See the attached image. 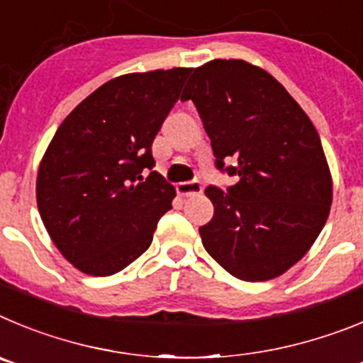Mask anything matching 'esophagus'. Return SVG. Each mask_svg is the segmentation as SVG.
<instances>
[{
  "instance_id": "1",
  "label": "esophagus",
  "mask_w": 363,
  "mask_h": 363,
  "mask_svg": "<svg viewBox=\"0 0 363 363\" xmlns=\"http://www.w3.org/2000/svg\"><path fill=\"white\" fill-rule=\"evenodd\" d=\"M175 189H177V194L181 195V197H189V195L202 194V184L199 181L179 182V184L175 186Z\"/></svg>"
}]
</instances>
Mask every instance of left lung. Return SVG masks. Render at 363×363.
<instances>
[{"mask_svg": "<svg viewBox=\"0 0 363 363\" xmlns=\"http://www.w3.org/2000/svg\"><path fill=\"white\" fill-rule=\"evenodd\" d=\"M182 99L197 106L217 168L238 175L206 188L215 213L199 228L206 251L228 273L262 282L311 250L333 202V179L316 128L275 77L242 60L195 68Z\"/></svg>", "mask_w": 363, "mask_h": 363, "instance_id": "obj_1", "label": "left lung"}]
</instances>
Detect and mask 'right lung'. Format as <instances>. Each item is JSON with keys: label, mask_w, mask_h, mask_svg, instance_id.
<instances>
[{"label": "right lung", "mask_w": 363, "mask_h": 363, "mask_svg": "<svg viewBox=\"0 0 363 363\" xmlns=\"http://www.w3.org/2000/svg\"><path fill=\"white\" fill-rule=\"evenodd\" d=\"M191 68L125 74L61 123L39 162L38 210L52 242L86 275L125 269L150 247L175 188L152 172V143Z\"/></svg>", "instance_id": "obj_1"}]
</instances>
